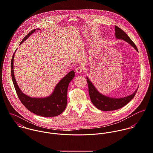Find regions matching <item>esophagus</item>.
<instances>
[{
  "instance_id": "esophagus-1",
  "label": "esophagus",
  "mask_w": 153,
  "mask_h": 153,
  "mask_svg": "<svg viewBox=\"0 0 153 153\" xmlns=\"http://www.w3.org/2000/svg\"><path fill=\"white\" fill-rule=\"evenodd\" d=\"M83 67H78L76 68V71L78 73H82V71H83Z\"/></svg>"
}]
</instances>
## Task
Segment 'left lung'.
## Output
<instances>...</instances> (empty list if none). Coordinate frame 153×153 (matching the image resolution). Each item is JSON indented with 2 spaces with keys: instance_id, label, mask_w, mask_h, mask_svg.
Returning <instances> with one entry per match:
<instances>
[{
  "instance_id": "obj_1",
  "label": "left lung",
  "mask_w": 153,
  "mask_h": 153,
  "mask_svg": "<svg viewBox=\"0 0 153 153\" xmlns=\"http://www.w3.org/2000/svg\"><path fill=\"white\" fill-rule=\"evenodd\" d=\"M115 36L117 38L121 39L129 44H131L137 51L138 49L134 42L131 39L128 35L117 26H115ZM87 82L88 84L89 93L92 103L99 109L103 111H111L119 109L128 103L135 96L137 90L131 95L122 98H112L102 94L98 92L92 82L87 77Z\"/></svg>"
}]
</instances>
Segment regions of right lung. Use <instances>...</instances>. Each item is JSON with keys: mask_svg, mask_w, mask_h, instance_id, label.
I'll return each instance as SVG.
<instances>
[{"mask_svg": "<svg viewBox=\"0 0 153 153\" xmlns=\"http://www.w3.org/2000/svg\"><path fill=\"white\" fill-rule=\"evenodd\" d=\"M39 30V29H38ZM36 29H33L22 39L21 44L26 40ZM13 54L11 60V76L17 95L24 106L30 112L44 117H52L60 115L67 106V89L70 82L74 77V71H71L57 85L53 93L44 98H33L23 93L18 87L13 72Z\"/></svg>", "mask_w": 153, "mask_h": 153, "instance_id": "right-lung-1", "label": "right lung"}]
</instances>
